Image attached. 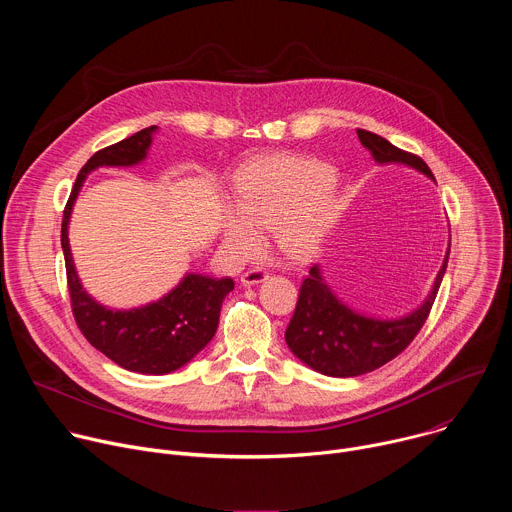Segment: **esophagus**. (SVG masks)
Here are the masks:
<instances>
[{
	"instance_id": "1",
	"label": "esophagus",
	"mask_w": 512,
	"mask_h": 512,
	"mask_svg": "<svg viewBox=\"0 0 512 512\" xmlns=\"http://www.w3.org/2000/svg\"><path fill=\"white\" fill-rule=\"evenodd\" d=\"M269 275H267V271H263V269H249V271H245L243 275H241V283L245 285V287H251V285H257V283H261V281H265Z\"/></svg>"
}]
</instances>
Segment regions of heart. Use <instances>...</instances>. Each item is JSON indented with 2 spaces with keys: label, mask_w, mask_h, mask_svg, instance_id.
Instances as JSON below:
<instances>
[{
  "label": "heart",
  "mask_w": 512,
  "mask_h": 512,
  "mask_svg": "<svg viewBox=\"0 0 512 512\" xmlns=\"http://www.w3.org/2000/svg\"><path fill=\"white\" fill-rule=\"evenodd\" d=\"M334 170L314 158L263 156L243 166L233 182V204L223 216V239L233 255L259 243L255 227H275L279 247L296 259L314 255L336 218Z\"/></svg>",
  "instance_id": "b5f03b06"
}]
</instances>
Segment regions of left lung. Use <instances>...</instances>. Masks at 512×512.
<instances>
[{"label":"left lung","instance_id":"8db88e82","mask_svg":"<svg viewBox=\"0 0 512 512\" xmlns=\"http://www.w3.org/2000/svg\"><path fill=\"white\" fill-rule=\"evenodd\" d=\"M356 133L377 164H403L435 182L421 158L395 148L391 141L377 133L364 129H356ZM448 257L450 249L421 306L401 318L389 320L360 314L346 306L326 283L320 265H314L300 287L294 318L289 320L285 330L289 350L316 373L336 379L358 377L383 367L411 344L425 324L437 289L442 285Z\"/></svg>","mask_w":512,"mask_h":512}]
</instances>
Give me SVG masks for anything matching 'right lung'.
Masks as SVG:
<instances>
[{"instance_id":"add662e5","label":"right lung","mask_w":512,"mask_h":512,"mask_svg":"<svg viewBox=\"0 0 512 512\" xmlns=\"http://www.w3.org/2000/svg\"><path fill=\"white\" fill-rule=\"evenodd\" d=\"M158 125L145 127L97 152L79 172L62 216L60 243L72 314L85 338L121 369L139 375H168L182 369L214 336L223 300L233 291L231 277L214 279L186 273L166 296L139 308L115 310L99 304L83 287L72 261L68 223L79 192L97 168H131L148 158Z\"/></svg>"}]
</instances>
